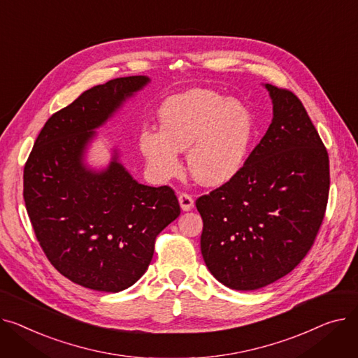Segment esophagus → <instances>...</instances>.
<instances>
[{"instance_id":"1","label":"esophagus","mask_w":358,"mask_h":358,"mask_svg":"<svg viewBox=\"0 0 358 358\" xmlns=\"http://www.w3.org/2000/svg\"><path fill=\"white\" fill-rule=\"evenodd\" d=\"M179 203H180L182 211H191V209L194 208V198L189 194H180Z\"/></svg>"}]
</instances>
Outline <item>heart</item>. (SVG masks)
I'll return each instance as SVG.
<instances>
[{"mask_svg":"<svg viewBox=\"0 0 358 358\" xmlns=\"http://www.w3.org/2000/svg\"><path fill=\"white\" fill-rule=\"evenodd\" d=\"M160 131L145 129L140 149L153 175L169 179L180 171L179 152L202 185L233 179L247 163L256 121L244 103L209 90H189L167 98L159 111Z\"/></svg>","mask_w":358,"mask_h":358,"instance_id":"1","label":"heart"}]
</instances>
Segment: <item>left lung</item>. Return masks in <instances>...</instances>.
<instances>
[{"label": "left lung", "mask_w": 358, "mask_h": 358, "mask_svg": "<svg viewBox=\"0 0 358 358\" xmlns=\"http://www.w3.org/2000/svg\"><path fill=\"white\" fill-rule=\"evenodd\" d=\"M273 120L245 166L196 199L201 251L213 276L229 289L256 290L295 268L322 224L329 159L299 101L264 83Z\"/></svg>", "instance_id": "left-lung-1"}]
</instances>
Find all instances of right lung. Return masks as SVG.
<instances>
[{
	"instance_id": "1",
	"label": "right lung",
	"mask_w": 358,
	"mask_h": 358,
	"mask_svg": "<svg viewBox=\"0 0 358 358\" xmlns=\"http://www.w3.org/2000/svg\"><path fill=\"white\" fill-rule=\"evenodd\" d=\"M149 82L117 78L79 95L48 120L24 166L23 196L41 248L63 276L92 290L133 286L157 234L180 215L172 189L138 183L117 149L105 169L85 162L95 130Z\"/></svg>"
}]
</instances>
